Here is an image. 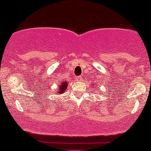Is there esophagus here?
<instances>
[{
  "label": "esophagus",
  "instance_id": "esophagus-1",
  "mask_svg": "<svg viewBox=\"0 0 151 151\" xmlns=\"http://www.w3.org/2000/svg\"><path fill=\"white\" fill-rule=\"evenodd\" d=\"M76 81H81V80H82V77L77 76V77H76Z\"/></svg>",
  "mask_w": 151,
  "mask_h": 151
}]
</instances>
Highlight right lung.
I'll return each instance as SVG.
<instances>
[{"instance_id":"right-lung-1","label":"right lung","mask_w":151,"mask_h":151,"mask_svg":"<svg viewBox=\"0 0 151 151\" xmlns=\"http://www.w3.org/2000/svg\"><path fill=\"white\" fill-rule=\"evenodd\" d=\"M67 85H68V84H67V82H66V81H63V82L58 86V91H57L56 94L60 95L63 93H65L66 90L67 89Z\"/></svg>"}]
</instances>
